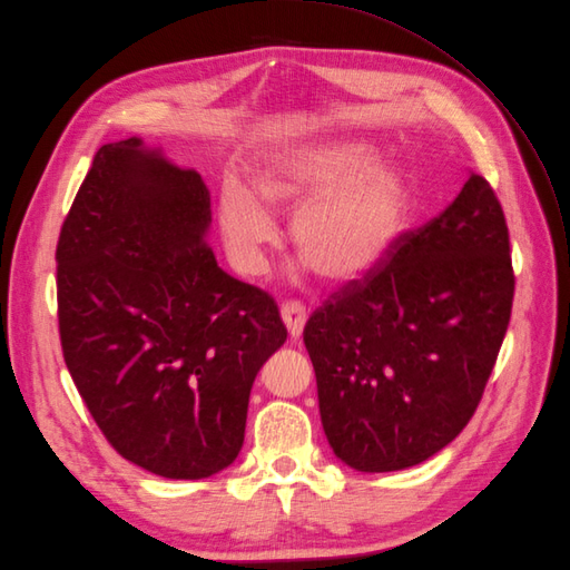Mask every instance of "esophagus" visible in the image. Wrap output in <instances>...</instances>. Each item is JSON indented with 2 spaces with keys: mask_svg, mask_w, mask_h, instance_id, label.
Instances as JSON below:
<instances>
[{
  "mask_svg": "<svg viewBox=\"0 0 570 570\" xmlns=\"http://www.w3.org/2000/svg\"><path fill=\"white\" fill-rule=\"evenodd\" d=\"M281 317L287 326V333L292 338H298L304 333V326L308 322V308L301 301H287L281 306Z\"/></svg>",
  "mask_w": 570,
  "mask_h": 570,
  "instance_id": "obj_1",
  "label": "esophagus"
}]
</instances>
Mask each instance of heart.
Segmentation results:
<instances>
[{
    "mask_svg": "<svg viewBox=\"0 0 570 570\" xmlns=\"http://www.w3.org/2000/svg\"><path fill=\"white\" fill-rule=\"evenodd\" d=\"M298 204L289 223L296 255L326 283H352L389 255L407 214V190L363 145L338 142L287 151L262 163L253 193L225 184L218 203L223 242L244 276L264 269L276 244L269 212Z\"/></svg>",
    "mask_w": 570,
    "mask_h": 570,
    "instance_id": "1",
    "label": "heart"
}]
</instances>
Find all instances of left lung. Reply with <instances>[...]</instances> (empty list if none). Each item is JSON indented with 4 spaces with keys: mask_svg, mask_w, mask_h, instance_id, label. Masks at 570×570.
Instances as JSON below:
<instances>
[{
    "mask_svg": "<svg viewBox=\"0 0 570 570\" xmlns=\"http://www.w3.org/2000/svg\"><path fill=\"white\" fill-rule=\"evenodd\" d=\"M513 292L504 209L470 173L440 216L306 322L333 453L356 472H397L453 442L481 403Z\"/></svg>",
    "mask_w": 570,
    "mask_h": 570,
    "instance_id": "8db88e82",
    "label": "left lung"
}]
</instances>
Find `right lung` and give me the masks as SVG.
Masks as SVG:
<instances>
[{"label": "right lung", "mask_w": 570, "mask_h": 570, "mask_svg": "<svg viewBox=\"0 0 570 570\" xmlns=\"http://www.w3.org/2000/svg\"><path fill=\"white\" fill-rule=\"evenodd\" d=\"M195 170L104 145L57 242L66 367L110 446L165 479H207L244 446L255 375L287 338L276 301L225 274Z\"/></svg>", "instance_id": "obj_1"}]
</instances>
